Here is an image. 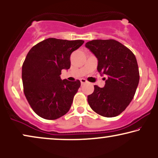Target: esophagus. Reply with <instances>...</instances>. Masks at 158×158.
Masks as SVG:
<instances>
[{"mask_svg": "<svg viewBox=\"0 0 158 158\" xmlns=\"http://www.w3.org/2000/svg\"><path fill=\"white\" fill-rule=\"evenodd\" d=\"M80 81H81V85H85V83H87V81L85 79H80Z\"/></svg>", "mask_w": 158, "mask_h": 158, "instance_id": "esophagus-1", "label": "esophagus"}]
</instances>
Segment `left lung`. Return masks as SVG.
Listing matches in <instances>:
<instances>
[{
	"instance_id": "left-lung-1",
	"label": "left lung",
	"mask_w": 158,
	"mask_h": 158,
	"mask_svg": "<svg viewBox=\"0 0 158 158\" xmlns=\"http://www.w3.org/2000/svg\"><path fill=\"white\" fill-rule=\"evenodd\" d=\"M85 47L98 60V71L107 79L104 87L94 85L87 97L89 106L104 117L118 115L129 106L139 81L137 61L133 52L114 40H94Z\"/></svg>"
}]
</instances>
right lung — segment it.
Instances as JSON below:
<instances>
[{
	"label": "right lung",
	"instance_id": "add662e5",
	"mask_svg": "<svg viewBox=\"0 0 158 158\" xmlns=\"http://www.w3.org/2000/svg\"><path fill=\"white\" fill-rule=\"evenodd\" d=\"M83 40L48 38L31 48L22 66L24 92L39 116L55 120L68 112L81 83L62 80L61 70L71 66V54Z\"/></svg>",
	"mask_w": 158,
	"mask_h": 158
}]
</instances>
